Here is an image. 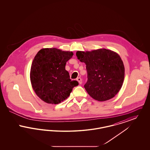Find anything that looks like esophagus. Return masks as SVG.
I'll list each match as a JSON object with an SVG mask.
<instances>
[{"label": "esophagus", "mask_w": 150, "mask_h": 150, "mask_svg": "<svg viewBox=\"0 0 150 150\" xmlns=\"http://www.w3.org/2000/svg\"><path fill=\"white\" fill-rule=\"evenodd\" d=\"M76 80H77V81H78L79 83L80 84H82V80H81V78H78L76 79Z\"/></svg>", "instance_id": "34e87169"}]
</instances>
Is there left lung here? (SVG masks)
<instances>
[{
    "mask_svg": "<svg viewBox=\"0 0 150 150\" xmlns=\"http://www.w3.org/2000/svg\"><path fill=\"white\" fill-rule=\"evenodd\" d=\"M76 55L86 64L88 80L84 88L90 96L98 101L114 97L121 89L125 75L120 56L106 49L78 51Z\"/></svg>",
    "mask_w": 150,
    "mask_h": 150,
    "instance_id": "obj_1",
    "label": "left lung"
}]
</instances>
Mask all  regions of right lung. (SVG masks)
Listing matches in <instances>:
<instances>
[{
  "label": "right lung",
  "mask_w": 150,
  "mask_h": 150,
  "mask_svg": "<svg viewBox=\"0 0 150 150\" xmlns=\"http://www.w3.org/2000/svg\"><path fill=\"white\" fill-rule=\"evenodd\" d=\"M72 56V52L54 48H44L36 54L31 67L30 80L36 95L45 102L58 104L78 86V82L71 80L65 69Z\"/></svg>",
  "instance_id": "1"
}]
</instances>
